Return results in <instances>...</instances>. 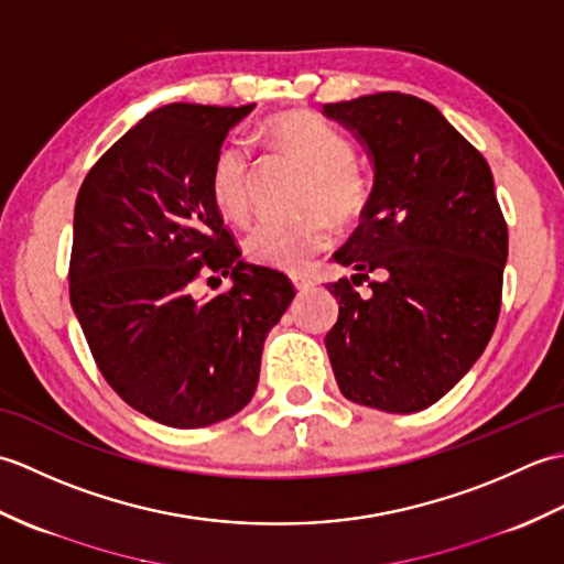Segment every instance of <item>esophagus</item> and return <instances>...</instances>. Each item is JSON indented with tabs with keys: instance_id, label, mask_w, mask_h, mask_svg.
Instances as JSON below:
<instances>
[{
	"instance_id": "esophagus-1",
	"label": "esophagus",
	"mask_w": 564,
	"mask_h": 564,
	"mask_svg": "<svg viewBox=\"0 0 564 564\" xmlns=\"http://www.w3.org/2000/svg\"><path fill=\"white\" fill-rule=\"evenodd\" d=\"M293 285H295V289L297 291H307V289H313V281H310V279H305V275H293Z\"/></svg>"
}]
</instances>
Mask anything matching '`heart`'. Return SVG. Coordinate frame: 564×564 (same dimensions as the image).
<instances>
[{
  "mask_svg": "<svg viewBox=\"0 0 564 564\" xmlns=\"http://www.w3.org/2000/svg\"><path fill=\"white\" fill-rule=\"evenodd\" d=\"M271 145L310 172L297 220H263L245 237V257L259 267L297 271L332 239L329 218L351 223L368 203V182L354 164L351 140L315 113H281L261 128ZM251 152L245 140H230L215 152L208 176L210 198L225 218L245 220L251 191Z\"/></svg>",
  "mask_w": 564,
  "mask_h": 564,
  "instance_id": "1",
  "label": "heart"
}]
</instances>
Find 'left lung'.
Segmentation results:
<instances>
[{"mask_svg":"<svg viewBox=\"0 0 564 564\" xmlns=\"http://www.w3.org/2000/svg\"><path fill=\"white\" fill-rule=\"evenodd\" d=\"M361 142L373 191L327 283L339 319L325 346L346 400L390 414L438 402L492 339L509 235L489 164L436 106L382 91L325 104ZM370 296L352 285L367 280Z\"/></svg>","mask_w":564,"mask_h":564,"instance_id":"left-lung-1","label":"left lung"}]
</instances>
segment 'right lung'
Masks as SVG:
<instances>
[{"label":"right lung","mask_w":564,"mask_h":564,"mask_svg":"<svg viewBox=\"0 0 564 564\" xmlns=\"http://www.w3.org/2000/svg\"><path fill=\"white\" fill-rule=\"evenodd\" d=\"M254 104H166L84 178L69 303L106 382L154 422L200 429L249 404L267 334L295 297L289 275L249 263L208 188L227 133ZM200 270L231 291L198 296Z\"/></svg>","instance_id":"right-lung-1"}]
</instances>
